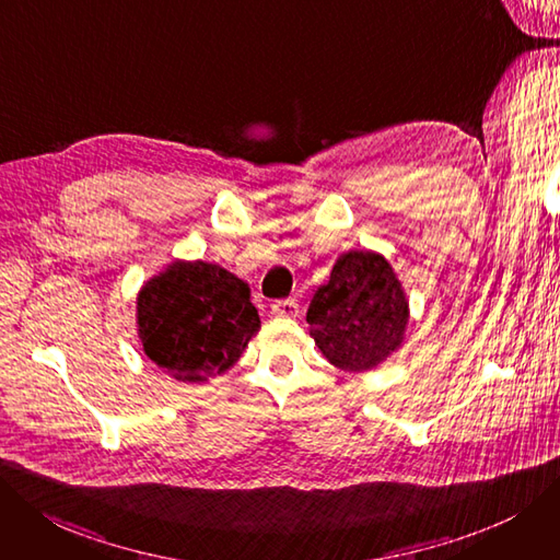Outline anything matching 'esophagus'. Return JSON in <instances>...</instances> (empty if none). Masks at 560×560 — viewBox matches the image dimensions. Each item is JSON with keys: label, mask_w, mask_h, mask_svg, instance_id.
Returning <instances> with one entry per match:
<instances>
[{"label": "esophagus", "mask_w": 560, "mask_h": 560, "mask_svg": "<svg viewBox=\"0 0 560 560\" xmlns=\"http://www.w3.org/2000/svg\"><path fill=\"white\" fill-rule=\"evenodd\" d=\"M271 312L276 317H296L299 315V301L296 299H282L271 305Z\"/></svg>", "instance_id": "1"}]
</instances>
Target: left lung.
<instances>
[{
	"mask_svg": "<svg viewBox=\"0 0 560 560\" xmlns=\"http://www.w3.org/2000/svg\"><path fill=\"white\" fill-rule=\"evenodd\" d=\"M409 322L405 292L376 253H347L307 307L310 335L328 361L349 372L372 370L401 345Z\"/></svg>",
	"mask_w": 560,
	"mask_h": 560,
	"instance_id": "left-lung-1",
	"label": "left lung"
}]
</instances>
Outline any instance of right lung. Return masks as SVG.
Instances as JSON below:
<instances>
[{
	"instance_id": "1",
	"label": "right lung",
	"mask_w": 560,
	"mask_h": 560,
	"mask_svg": "<svg viewBox=\"0 0 560 560\" xmlns=\"http://www.w3.org/2000/svg\"><path fill=\"white\" fill-rule=\"evenodd\" d=\"M138 326L155 365L202 384L238 361L261 322L243 280L215 264L174 261L142 287Z\"/></svg>"
}]
</instances>
